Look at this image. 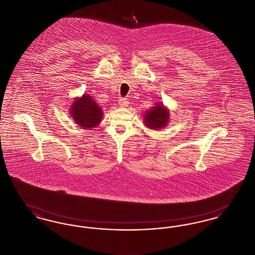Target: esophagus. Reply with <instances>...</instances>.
<instances>
[{
	"mask_svg": "<svg viewBox=\"0 0 255 255\" xmlns=\"http://www.w3.org/2000/svg\"><path fill=\"white\" fill-rule=\"evenodd\" d=\"M119 104H120V106H121V107H127V106L129 105V101H128V99H127V98L121 97V98H120V100H119Z\"/></svg>",
	"mask_w": 255,
	"mask_h": 255,
	"instance_id": "obj_1",
	"label": "esophagus"
}]
</instances>
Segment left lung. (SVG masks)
Here are the masks:
<instances>
[{"mask_svg":"<svg viewBox=\"0 0 255 255\" xmlns=\"http://www.w3.org/2000/svg\"><path fill=\"white\" fill-rule=\"evenodd\" d=\"M143 117L145 126L152 130H159L164 128L169 122V110L162 103H158L148 110Z\"/></svg>","mask_w":255,"mask_h":255,"instance_id":"1","label":"left lung"}]
</instances>
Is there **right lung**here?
I'll return each instance as SVG.
<instances>
[{
  "mask_svg": "<svg viewBox=\"0 0 255 255\" xmlns=\"http://www.w3.org/2000/svg\"><path fill=\"white\" fill-rule=\"evenodd\" d=\"M71 116L81 128L92 129L97 127L101 122L103 112L92 97L85 94L73 101L71 106Z\"/></svg>",
  "mask_w": 255,
  "mask_h": 255,
  "instance_id": "obj_1",
  "label": "right lung"
}]
</instances>
